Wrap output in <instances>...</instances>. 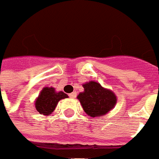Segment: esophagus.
<instances>
[{
    "label": "esophagus",
    "instance_id": "obj_1",
    "mask_svg": "<svg viewBox=\"0 0 159 159\" xmlns=\"http://www.w3.org/2000/svg\"><path fill=\"white\" fill-rule=\"evenodd\" d=\"M69 96H70V98H75V97H76V93H75V92H72V93L70 94Z\"/></svg>",
    "mask_w": 159,
    "mask_h": 159
}]
</instances>
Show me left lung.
I'll use <instances>...</instances> for the list:
<instances>
[{
	"label": "left lung",
	"instance_id": "8db88e82",
	"mask_svg": "<svg viewBox=\"0 0 159 159\" xmlns=\"http://www.w3.org/2000/svg\"><path fill=\"white\" fill-rule=\"evenodd\" d=\"M84 92L77 96L84 111L89 116H102L115 107L116 97L111 89L102 87L95 81L83 84Z\"/></svg>",
	"mask_w": 159,
	"mask_h": 159
}]
</instances>
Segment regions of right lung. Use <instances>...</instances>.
I'll return each mask as SVG.
<instances>
[{
  "label": "right lung",
  "mask_w": 159,
  "mask_h": 159,
  "mask_svg": "<svg viewBox=\"0 0 159 159\" xmlns=\"http://www.w3.org/2000/svg\"><path fill=\"white\" fill-rule=\"evenodd\" d=\"M67 98L68 95L62 91L57 92L53 87H44L34 102L35 109L40 114L48 116L55 111L58 102Z\"/></svg>",
  "instance_id": "right-lung-1"
}]
</instances>
